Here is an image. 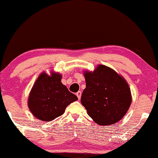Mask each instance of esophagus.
Instances as JSON below:
<instances>
[{
    "mask_svg": "<svg viewBox=\"0 0 158 158\" xmlns=\"http://www.w3.org/2000/svg\"><path fill=\"white\" fill-rule=\"evenodd\" d=\"M81 94H82V92L81 91H77V93H76V95H77V98H78V99H81Z\"/></svg>",
    "mask_w": 158,
    "mask_h": 158,
    "instance_id": "obj_1",
    "label": "esophagus"
}]
</instances>
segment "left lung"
Returning a JSON list of instances; mask_svg holds the SVG:
<instances>
[{"instance_id":"1","label":"left lung","mask_w":158,"mask_h":158,"mask_svg":"<svg viewBox=\"0 0 158 158\" xmlns=\"http://www.w3.org/2000/svg\"><path fill=\"white\" fill-rule=\"evenodd\" d=\"M84 76L86 87L81 101L88 114L101 126L114 124L121 120L132 100L126 80L102 64L94 72L85 71Z\"/></svg>"}]
</instances>
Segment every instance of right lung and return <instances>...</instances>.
Segmentation results:
<instances>
[{
  "label": "right lung",
  "instance_id": "add662e5",
  "mask_svg": "<svg viewBox=\"0 0 158 158\" xmlns=\"http://www.w3.org/2000/svg\"><path fill=\"white\" fill-rule=\"evenodd\" d=\"M61 75L43 73L36 80L28 98L32 114L43 121H52L64 113L65 109L77 97L61 82Z\"/></svg>",
  "mask_w": 158,
  "mask_h": 158
}]
</instances>
